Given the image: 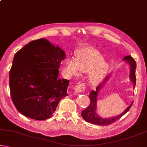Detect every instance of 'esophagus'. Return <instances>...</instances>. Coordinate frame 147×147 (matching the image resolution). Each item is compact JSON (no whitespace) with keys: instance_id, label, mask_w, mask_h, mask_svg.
<instances>
[{"instance_id":"esophagus-1","label":"esophagus","mask_w":147,"mask_h":147,"mask_svg":"<svg viewBox=\"0 0 147 147\" xmlns=\"http://www.w3.org/2000/svg\"><path fill=\"white\" fill-rule=\"evenodd\" d=\"M86 89V84L84 82L79 83L74 87V90L76 93H82L84 92Z\"/></svg>"}]
</instances>
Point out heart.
Here are the masks:
<instances>
[{
  "label": "heart",
  "instance_id": "heart-1",
  "mask_svg": "<svg viewBox=\"0 0 147 147\" xmlns=\"http://www.w3.org/2000/svg\"><path fill=\"white\" fill-rule=\"evenodd\" d=\"M104 58L95 50L84 49L76 55V59L69 58L66 60V69L71 75L78 76L80 72L90 74V80L97 84L108 69V65L103 61Z\"/></svg>",
  "mask_w": 147,
  "mask_h": 147
}]
</instances>
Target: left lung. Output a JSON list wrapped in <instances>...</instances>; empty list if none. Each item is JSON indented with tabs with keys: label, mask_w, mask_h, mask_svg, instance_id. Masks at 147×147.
<instances>
[{
	"label": "left lung",
	"mask_w": 147,
	"mask_h": 147,
	"mask_svg": "<svg viewBox=\"0 0 147 147\" xmlns=\"http://www.w3.org/2000/svg\"><path fill=\"white\" fill-rule=\"evenodd\" d=\"M124 60L128 62L129 65H130V78L132 82L134 83V87L136 86V63L134 59L131 56H126L124 58ZM108 76H107L103 80V81L99 84V85L96 88V91H92L90 94H89V98H90V103L87 108L84 109L82 112V118L86 121L90 123L91 124H96V125H101V126H106L109 124H112L117 120L120 119L122 116L124 115L127 111L130 109V108L132 106L133 102L129 106L124 112L122 113L121 115L113 118L110 119H102L98 117L96 113V100H97V95L100 89L102 88L104 84L106 82V81L108 79Z\"/></svg>",
	"instance_id": "8db88e82"
}]
</instances>
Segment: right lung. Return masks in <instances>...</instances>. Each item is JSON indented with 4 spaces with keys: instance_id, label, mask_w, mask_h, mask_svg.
<instances>
[{
    "instance_id": "add662e5",
    "label": "right lung",
    "mask_w": 147,
    "mask_h": 147,
    "mask_svg": "<svg viewBox=\"0 0 147 147\" xmlns=\"http://www.w3.org/2000/svg\"><path fill=\"white\" fill-rule=\"evenodd\" d=\"M65 52L46 39L30 42L16 53L9 71L12 102L19 112L35 120L53 116L69 81L58 78Z\"/></svg>"
}]
</instances>
